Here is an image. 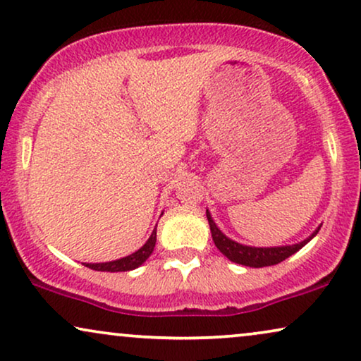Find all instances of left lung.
Listing matches in <instances>:
<instances>
[{
    "label": "left lung",
    "mask_w": 361,
    "mask_h": 361,
    "mask_svg": "<svg viewBox=\"0 0 361 361\" xmlns=\"http://www.w3.org/2000/svg\"><path fill=\"white\" fill-rule=\"evenodd\" d=\"M206 218H208L211 236L216 247L224 254L229 261L243 264L247 267H266V266H276V264L286 261L287 257H290L292 254H295L299 249L305 246L312 238L319 233V229L312 234L310 238H307L305 241L299 244H292V246H282V247H251V246H243L236 241H231L229 238H226L223 233L218 229V226L214 224L213 218H211L209 211H206Z\"/></svg>",
    "instance_id": "obj_1"
}]
</instances>
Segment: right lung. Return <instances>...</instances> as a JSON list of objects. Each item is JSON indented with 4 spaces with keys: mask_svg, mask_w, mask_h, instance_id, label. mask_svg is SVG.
Returning <instances> with one entry per match:
<instances>
[{
    "mask_svg": "<svg viewBox=\"0 0 361 361\" xmlns=\"http://www.w3.org/2000/svg\"><path fill=\"white\" fill-rule=\"evenodd\" d=\"M157 243V228L153 229L152 236L148 238V241L143 244V246L138 249L137 252L130 254V256L117 259V261L112 262H102V264H85V267L94 269V271H102V272H125V271H132V269H137L138 266H142L143 262L150 257V254L153 252V247H155Z\"/></svg>",
    "mask_w": 361,
    "mask_h": 361,
    "instance_id": "obj_1",
    "label": "right lung"
}]
</instances>
